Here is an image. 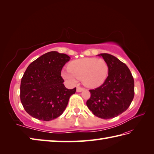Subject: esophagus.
Instances as JSON below:
<instances>
[{"label":"esophagus","instance_id":"1","mask_svg":"<svg viewBox=\"0 0 154 154\" xmlns=\"http://www.w3.org/2000/svg\"><path fill=\"white\" fill-rule=\"evenodd\" d=\"M84 90H85L84 88L80 87H77V92H81V91H83Z\"/></svg>","mask_w":154,"mask_h":154}]
</instances>
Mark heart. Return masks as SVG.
Instances as JSON below:
<instances>
[{"instance_id":"b5f03b06","label":"heart","mask_w":154,"mask_h":154,"mask_svg":"<svg viewBox=\"0 0 154 154\" xmlns=\"http://www.w3.org/2000/svg\"><path fill=\"white\" fill-rule=\"evenodd\" d=\"M107 62L101 58H82L72 61L62 76L71 83L81 79L85 85L97 87L104 83L109 75Z\"/></svg>"}]
</instances>
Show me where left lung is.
<instances>
[{"mask_svg":"<svg viewBox=\"0 0 154 154\" xmlns=\"http://www.w3.org/2000/svg\"><path fill=\"white\" fill-rule=\"evenodd\" d=\"M109 65V75L104 83L89 90L87 106L94 115L110 119L126 111L134 96V81L125 63L109 54H101Z\"/></svg>","mask_w":154,"mask_h":154,"instance_id":"1","label":"left lung"}]
</instances>
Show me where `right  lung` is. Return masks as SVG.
I'll use <instances>...</instances> for the list:
<instances>
[{
	"mask_svg": "<svg viewBox=\"0 0 154 154\" xmlns=\"http://www.w3.org/2000/svg\"><path fill=\"white\" fill-rule=\"evenodd\" d=\"M70 57L57 51L42 55L28 65L22 77L20 100L24 110L35 119L50 121L63 112L76 88L67 89L61 76Z\"/></svg>",
	"mask_w": 154,
	"mask_h": 154,
	"instance_id": "right-lung-1",
	"label": "right lung"
}]
</instances>
